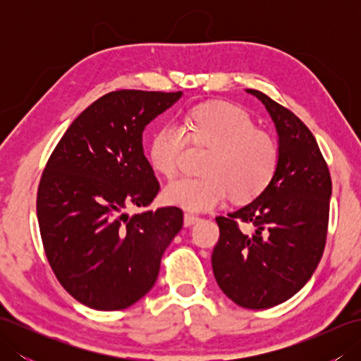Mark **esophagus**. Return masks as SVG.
Returning <instances> with one entry per match:
<instances>
[{"label": "esophagus", "instance_id": "obj_1", "mask_svg": "<svg viewBox=\"0 0 361 361\" xmlns=\"http://www.w3.org/2000/svg\"><path fill=\"white\" fill-rule=\"evenodd\" d=\"M198 220H200V217L195 216V214H190V212H186V214H185V225H186V226H190V225L197 224Z\"/></svg>", "mask_w": 361, "mask_h": 361}]
</instances>
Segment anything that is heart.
<instances>
[{"mask_svg":"<svg viewBox=\"0 0 361 361\" xmlns=\"http://www.w3.org/2000/svg\"><path fill=\"white\" fill-rule=\"evenodd\" d=\"M208 147L203 176H185L167 185L166 203L188 211H209L231 194L235 202H251L264 194L279 167L276 137L256 128L251 114L239 105L206 102L195 105L183 126L167 122L152 136L149 158L157 172L173 178L188 144Z\"/></svg>","mask_w":361,"mask_h":361,"instance_id":"b5f03b06","label":"heart"}]
</instances>
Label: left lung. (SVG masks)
Here are the masks:
<instances>
[{"label": "left lung", "mask_w": 361, "mask_h": 361, "mask_svg": "<svg viewBox=\"0 0 361 361\" xmlns=\"http://www.w3.org/2000/svg\"><path fill=\"white\" fill-rule=\"evenodd\" d=\"M265 105L279 136V167L264 194L226 217L212 271L221 291L243 309L286 302L312 278L323 256L332 180L315 136L304 122L262 91L247 90ZM240 223L255 226L245 235Z\"/></svg>", "instance_id": "left-lung-1"}]
</instances>
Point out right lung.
<instances>
[{
  "mask_svg": "<svg viewBox=\"0 0 361 361\" xmlns=\"http://www.w3.org/2000/svg\"><path fill=\"white\" fill-rule=\"evenodd\" d=\"M180 97L181 91H111L73 121L46 163L37 192L46 257L68 293L91 309L140 301L183 226L176 206L127 214L158 194L142 132Z\"/></svg>",
  "mask_w": 361,
  "mask_h": 361,
  "instance_id": "right-lung-1",
  "label": "right lung"
}]
</instances>
